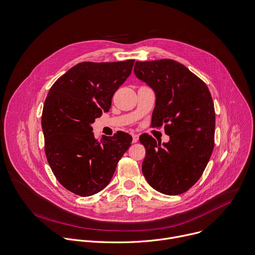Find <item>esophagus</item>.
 I'll return each mask as SVG.
<instances>
[{
    "mask_svg": "<svg viewBox=\"0 0 255 255\" xmlns=\"http://www.w3.org/2000/svg\"><path fill=\"white\" fill-rule=\"evenodd\" d=\"M138 139H139V136L137 134H132V142L133 143H136L138 141Z\"/></svg>",
    "mask_w": 255,
    "mask_h": 255,
    "instance_id": "1",
    "label": "esophagus"
}]
</instances>
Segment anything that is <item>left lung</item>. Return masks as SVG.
I'll list each match as a JSON object with an SVG mask.
<instances>
[{"instance_id": "left-lung-1", "label": "left lung", "mask_w": 255, "mask_h": 255, "mask_svg": "<svg viewBox=\"0 0 255 255\" xmlns=\"http://www.w3.org/2000/svg\"><path fill=\"white\" fill-rule=\"evenodd\" d=\"M136 77L156 95L152 127L169 136L167 143L142 134L146 149L142 163L148 184L164 195H180L202 176L214 149L215 108L207 85L172 59L136 61Z\"/></svg>"}]
</instances>
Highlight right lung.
I'll return each mask as SVG.
<instances>
[{
  "label": "right lung",
  "mask_w": 255,
  "mask_h": 255,
  "mask_svg": "<svg viewBox=\"0 0 255 255\" xmlns=\"http://www.w3.org/2000/svg\"><path fill=\"white\" fill-rule=\"evenodd\" d=\"M134 61L78 63L52 85L45 99L41 125L46 158L59 184L78 196L105 189L131 145L132 137L122 131L98 141L91 124L111 108Z\"/></svg>",
  "instance_id": "1"
}]
</instances>
